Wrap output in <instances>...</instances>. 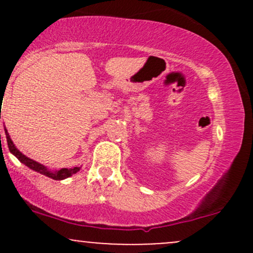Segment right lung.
<instances>
[{
	"mask_svg": "<svg viewBox=\"0 0 253 253\" xmlns=\"http://www.w3.org/2000/svg\"><path fill=\"white\" fill-rule=\"evenodd\" d=\"M7 135H9V134L7 133ZM8 147H9L10 152L13 153V155L15 156L16 158L19 159L20 162H21V163H24L26 167H28L32 170L37 171V172L42 173V175L51 177V178H53V179H58V181H60V179L68 178V177H70V176L74 175V173H76L77 171H80V168H74V169H60L58 171H50L47 169V168L43 167L42 164L38 163V162L33 161V159L28 158V157L22 155V153L20 152V151L17 150L15 146H14L11 141L9 144H8Z\"/></svg>",
	"mask_w": 253,
	"mask_h": 253,
	"instance_id": "right-lung-1",
	"label": "right lung"
}]
</instances>
